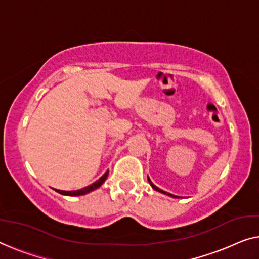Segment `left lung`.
Listing matches in <instances>:
<instances>
[{"label": "left lung", "instance_id": "obj_1", "mask_svg": "<svg viewBox=\"0 0 259 259\" xmlns=\"http://www.w3.org/2000/svg\"><path fill=\"white\" fill-rule=\"evenodd\" d=\"M149 183H150V185H151L152 186V188L153 190H156V191H158V192H160V193H164V194H167V195H169V196H173V198H178V196H176V195H172V194H169V193H166V192H164V191H161L160 188H158L157 186H154V185L152 184V181L149 179Z\"/></svg>", "mask_w": 259, "mask_h": 259}]
</instances>
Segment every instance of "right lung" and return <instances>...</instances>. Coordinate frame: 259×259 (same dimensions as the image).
I'll use <instances>...</instances> for the list:
<instances>
[{"instance_id":"1","label":"right lung","mask_w":259,"mask_h":259,"mask_svg":"<svg viewBox=\"0 0 259 259\" xmlns=\"http://www.w3.org/2000/svg\"><path fill=\"white\" fill-rule=\"evenodd\" d=\"M108 177V171L103 175L101 178H100L99 180H96L94 184L90 185V186L84 187L82 188V190H78V191H59V190H56L58 193H60V194H64V195H69V196H76V195H83L86 194V193H90L92 191L96 190V188H99L101 185L105 183V180L107 179Z\"/></svg>"}]
</instances>
